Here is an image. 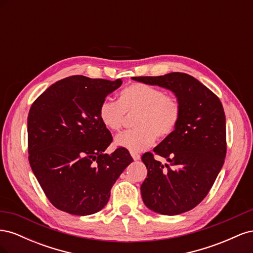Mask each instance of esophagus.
<instances>
[{"label": "esophagus", "mask_w": 253, "mask_h": 253, "mask_svg": "<svg viewBox=\"0 0 253 253\" xmlns=\"http://www.w3.org/2000/svg\"><path fill=\"white\" fill-rule=\"evenodd\" d=\"M131 155H132V157H133V159L134 160H139L140 159V155L139 154H137V153H131Z\"/></svg>", "instance_id": "obj_1"}]
</instances>
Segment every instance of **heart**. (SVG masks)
I'll return each instance as SVG.
<instances>
[{
  "label": "heart",
  "instance_id": "1",
  "mask_svg": "<svg viewBox=\"0 0 253 253\" xmlns=\"http://www.w3.org/2000/svg\"><path fill=\"white\" fill-rule=\"evenodd\" d=\"M126 114H135V128L116 136L115 144L131 152H141L153 144L156 137L164 139L177 127L181 106L173 96L145 83H133L122 89L119 101L105 99L98 110L101 124L110 131H119Z\"/></svg>",
  "mask_w": 253,
  "mask_h": 253
}]
</instances>
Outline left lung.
I'll use <instances>...</instances> for the list:
<instances>
[{
	"mask_svg": "<svg viewBox=\"0 0 253 253\" xmlns=\"http://www.w3.org/2000/svg\"><path fill=\"white\" fill-rule=\"evenodd\" d=\"M132 79L172 90L181 106L177 127L153 149L169 165L165 167L153 153L141 157L148 169L140 187L142 201L164 215L187 212L209 193L224 165L227 143L223 104L208 87L185 73Z\"/></svg>",
	"mask_w": 253,
	"mask_h": 253,
	"instance_id": "obj_1",
	"label": "left lung"
}]
</instances>
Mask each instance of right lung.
<instances>
[{"mask_svg": "<svg viewBox=\"0 0 253 253\" xmlns=\"http://www.w3.org/2000/svg\"><path fill=\"white\" fill-rule=\"evenodd\" d=\"M122 84L71 76L53 83L33 103L27 118L28 160L57 209L89 215L108 204L111 189L133 162L98 117L100 103Z\"/></svg>", "mask_w": 253, "mask_h": 253, "instance_id": "right-lung-1", "label": "right lung"}]
</instances>
